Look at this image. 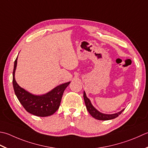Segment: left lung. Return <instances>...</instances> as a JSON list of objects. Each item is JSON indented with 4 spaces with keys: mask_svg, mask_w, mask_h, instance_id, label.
Returning a JSON list of instances; mask_svg holds the SVG:
<instances>
[{
    "mask_svg": "<svg viewBox=\"0 0 148 148\" xmlns=\"http://www.w3.org/2000/svg\"><path fill=\"white\" fill-rule=\"evenodd\" d=\"M83 98H84V101H85V105L88 112L90 113V114L92 117L95 119H96L97 120L107 121V120L114 119L117 117L124 110V109H123L122 110H121L120 112L115 113V114H103V113H101L99 111H98L95 108L93 105H92L90 100L86 97V95L85 91L83 92Z\"/></svg>",
    "mask_w": 148,
    "mask_h": 148,
    "instance_id": "1",
    "label": "left lung"
}]
</instances>
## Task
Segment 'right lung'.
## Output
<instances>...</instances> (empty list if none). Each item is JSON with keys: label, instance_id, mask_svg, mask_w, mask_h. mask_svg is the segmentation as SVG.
Masks as SVG:
<instances>
[{"label": "right lung", "instance_id": "1", "mask_svg": "<svg viewBox=\"0 0 148 148\" xmlns=\"http://www.w3.org/2000/svg\"><path fill=\"white\" fill-rule=\"evenodd\" d=\"M16 58L13 72V85L14 93L25 110L38 117H47L58 110L63 92L71 82L61 84L49 92L42 95L33 94L18 85L14 77L17 65Z\"/></svg>", "mask_w": 148, "mask_h": 148}]
</instances>
